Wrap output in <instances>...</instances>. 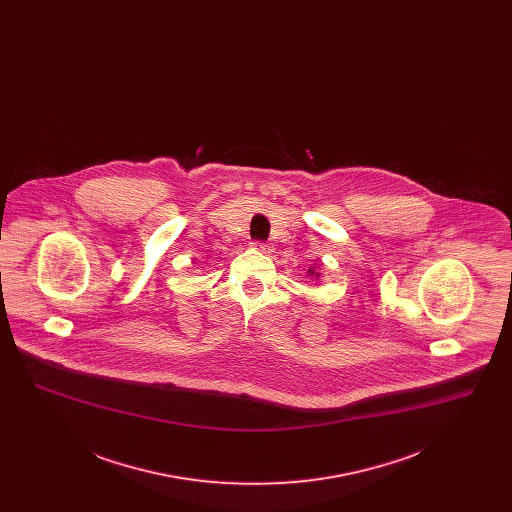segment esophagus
Masks as SVG:
<instances>
[{
  "instance_id": "esophagus-1",
  "label": "esophagus",
  "mask_w": 512,
  "mask_h": 512,
  "mask_svg": "<svg viewBox=\"0 0 512 512\" xmlns=\"http://www.w3.org/2000/svg\"><path fill=\"white\" fill-rule=\"evenodd\" d=\"M253 245H255V249L261 251V253H270V251H272V247L268 244H263V242H255Z\"/></svg>"
}]
</instances>
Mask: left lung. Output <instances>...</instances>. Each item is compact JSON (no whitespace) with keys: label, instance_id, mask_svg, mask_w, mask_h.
Returning a JSON list of instances; mask_svg holds the SVG:
<instances>
[{"label":"left lung","instance_id":"1","mask_svg":"<svg viewBox=\"0 0 512 512\" xmlns=\"http://www.w3.org/2000/svg\"><path fill=\"white\" fill-rule=\"evenodd\" d=\"M307 276H309V278H313V280H318V278H320V272L315 270L313 267H309L307 268Z\"/></svg>","mask_w":512,"mask_h":512}]
</instances>
